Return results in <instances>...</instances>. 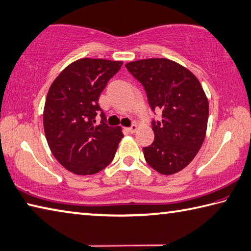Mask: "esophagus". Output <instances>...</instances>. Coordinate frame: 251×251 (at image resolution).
<instances>
[{"instance_id":"esophagus-1","label":"esophagus","mask_w":251,"mask_h":251,"mask_svg":"<svg viewBox=\"0 0 251 251\" xmlns=\"http://www.w3.org/2000/svg\"><path fill=\"white\" fill-rule=\"evenodd\" d=\"M126 130L129 133H134V132L138 130V126L136 125H132L130 127H126Z\"/></svg>"}]
</instances>
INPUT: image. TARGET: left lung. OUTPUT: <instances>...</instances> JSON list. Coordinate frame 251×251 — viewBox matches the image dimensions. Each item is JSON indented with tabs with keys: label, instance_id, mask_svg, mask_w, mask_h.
<instances>
[{
	"label": "left lung",
	"instance_id": "obj_1",
	"mask_svg": "<svg viewBox=\"0 0 251 251\" xmlns=\"http://www.w3.org/2000/svg\"><path fill=\"white\" fill-rule=\"evenodd\" d=\"M143 85L153 112L155 138L143 148L146 163L162 175L180 172L191 163L205 138L209 101L198 78L188 69L167 59H145L126 64Z\"/></svg>",
	"mask_w": 251,
	"mask_h": 251
}]
</instances>
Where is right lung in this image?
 Listing matches in <instances>:
<instances>
[{
    "label": "right lung",
    "mask_w": 251,
    "mask_h": 251,
    "mask_svg": "<svg viewBox=\"0 0 251 251\" xmlns=\"http://www.w3.org/2000/svg\"><path fill=\"white\" fill-rule=\"evenodd\" d=\"M121 65V61L77 60L49 88L44 109L47 142L56 160L73 174L85 176L106 168L124 138L120 126L106 124L98 105L100 93ZM99 112L102 120L96 125Z\"/></svg>",
    "instance_id": "1"
}]
</instances>
